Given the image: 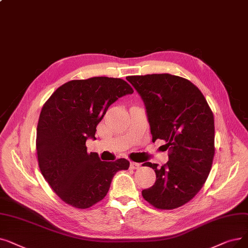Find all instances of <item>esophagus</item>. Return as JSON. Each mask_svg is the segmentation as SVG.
Masks as SVG:
<instances>
[{
	"mask_svg": "<svg viewBox=\"0 0 248 248\" xmlns=\"http://www.w3.org/2000/svg\"><path fill=\"white\" fill-rule=\"evenodd\" d=\"M140 165L139 163H137V162H131V164H130V168L131 169H133V170H136V169H139L140 168Z\"/></svg>",
	"mask_w": 248,
	"mask_h": 248,
	"instance_id": "esophagus-1",
	"label": "esophagus"
}]
</instances>
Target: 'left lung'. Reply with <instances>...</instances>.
Here are the masks:
<instances>
[{"label": "left lung", "instance_id": "left-lung-1", "mask_svg": "<svg viewBox=\"0 0 248 248\" xmlns=\"http://www.w3.org/2000/svg\"><path fill=\"white\" fill-rule=\"evenodd\" d=\"M141 95L150 123L152 142L164 140L169 161L153 168L156 181L142 191L156 209L173 210L201 190L215 156L214 114L202 93L190 81L170 74L128 76Z\"/></svg>", "mask_w": 248, "mask_h": 248}]
</instances>
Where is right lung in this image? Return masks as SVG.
<instances>
[{"label": "right lung", "mask_w": 248, "mask_h": 248, "mask_svg": "<svg viewBox=\"0 0 248 248\" xmlns=\"http://www.w3.org/2000/svg\"><path fill=\"white\" fill-rule=\"evenodd\" d=\"M133 92L120 78L72 80L60 86L42 106L36 133L38 166L51 189L69 206H94L107 195L116 172L130 167L124 158L106 162L88 153L86 140L95 138L96 126L108 107Z\"/></svg>", "instance_id": "obj_1"}]
</instances>
